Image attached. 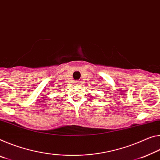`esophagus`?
<instances>
[{"mask_svg":"<svg viewBox=\"0 0 160 160\" xmlns=\"http://www.w3.org/2000/svg\"><path fill=\"white\" fill-rule=\"evenodd\" d=\"M75 85H79V83H80V81H78V80L75 81Z\"/></svg>","mask_w":160,"mask_h":160,"instance_id":"obj_1","label":"esophagus"}]
</instances>
